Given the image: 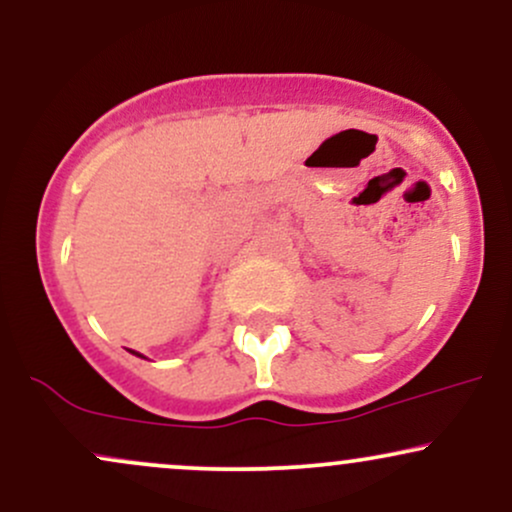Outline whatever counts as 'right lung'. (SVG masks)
<instances>
[{
    "instance_id": "1",
    "label": "right lung",
    "mask_w": 512,
    "mask_h": 512,
    "mask_svg": "<svg viewBox=\"0 0 512 512\" xmlns=\"http://www.w3.org/2000/svg\"><path fill=\"white\" fill-rule=\"evenodd\" d=\"M132 354H134V351H132ZM137 356H139V354H137Z\"/></svg>"
}]
</instances>
